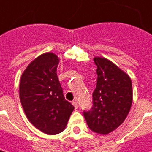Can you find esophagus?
Instances as JSON below:
<instances>
[{
  "label": "esophagus",
  "instance_id": "1",
  "mask_svg": "<svg viewBox=\"0 0 152 152\" xmlns=\"http://www.w3.org/2000/svg\"><path fill=\"white\" fill-rule=\"evenodd\" d=\"M72 104L74 105V107H75V108H76V109L78 108V103L76 102V101H73V102H72Z\"/></svg>",
  "mask_w": 152,
  "mask_h": 152
}]
</instances>
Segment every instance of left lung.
<instances>
[{
    "mask_svg": "<svg viewBox=\"0 0 152 152\" xmlns=\"http://www.w3.org/2000/svg\"><path fill=\"white\" fill-rule=\"evenodd\" d=\"M97 83L93 92V106L83 111L88 128L107 134L125 121L132 102V81L128 75L109 60L94 58Z\"/></svg>",
    "mask_w": 152,
    "mask_h": 152,
    "instance_id": "left-lung-1",
    "label": "left lung"
}]
</instances>
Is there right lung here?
Returning a JSON list of instances; mask_svg holds the SVG:
<instances>
[{
  "instance_id": "obj_1",
  "label": "right lung",
  "mask_w": 152,
  "mask_h": 152,
  "mask_svg": "<svg viewBox=\"0 0 152 152\" xmlns=\"http://www.w3.org/2000/svg\"><path fill=\"white\" fill-rule=\"evenodd\" d=\"M58 56L45 53L34 59L21 76L20 99L31 124L55 135L64 131L74 106L65 100L57 75Z\"/></svg>"
}]
</instances>
